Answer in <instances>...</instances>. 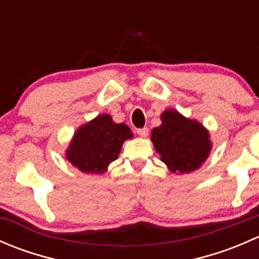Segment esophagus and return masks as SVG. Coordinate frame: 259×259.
I'll list each match as a JSON object with an SVG mask.
<instances>
[{
	"label": "esophagus",
	"instance_id": "obj_1",
	"mask_svg": "<svg viewBox=\"0 0 259 259\" xmlns=\"http://www.w3.org/2000/svg\"><path fill=\"white\" fill-rule=\"evenodd\" d=\"M137 133L142 138H146V137H148V134H149V129H148V127H142V129H138Z\"/></svg>",
	"mask_w": 259,
	"mask_h": 259
}]
</instances>
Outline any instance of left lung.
Wrapping results in <instances>:
<instances>
[{"mask_svg":"<svg viewBox=\"0 0 259 259\" xmlns=\"http://www.w3.org/2000/svg\"><path fill=\"white\" fill-rule=\"evenodd\" d=\"M161 125L151 130V142L171 173H190L200 168L211 150L209 133L197 120L173 109L161 114Z\"/></svg>","mask_w":259,"mask_h":259,"instance_id":"left-lung-1","label":"left lung"}]
</instances>
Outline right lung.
<instances>
[{
	"instance_id": "obj_1",
	"label": "right lung",
	"mask_w": 259,
	"mask_h": 259,
	"mask_svg": "<svg viewBox=\"0 0 259 259\" xmlns=\"http://www.w3.org/2000/svg\"><path fill=\"white\" fill-rule=\"evenodd\" d=\"M133 133L125 124H116L108 114L81 125L66 150V159L82 173L103 174L116 160L125 140Z\"/></svg>"
}]
</instances>
